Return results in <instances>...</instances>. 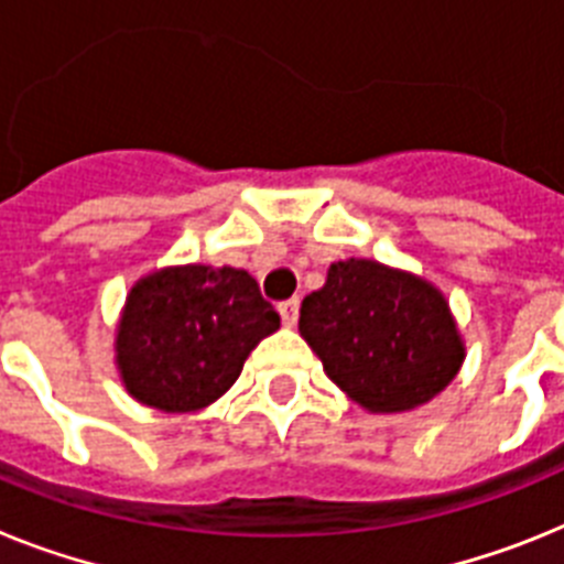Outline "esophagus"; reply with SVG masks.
I'll return each mask as SVG.
<instances>
[{
	"mask_svg": "<svg viewBox=\"0 0 564 564\" xmlns=\"http://www.w3.org/2000/svg\"><path fill=\"white\" fill-rule=\"evenodd\" d=\"M278 312H281L283 326H295L297 315H301V301H297V297H292V301H283L281 306H278Z\"/></svg>",
	"mask_w": 564,
	"mask_h": 564,
	"instance_id": "34e87169",
	"label": "esophagus"
}]
</instances>
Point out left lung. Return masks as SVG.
I'll return each instance as SVG.
<instances>
[{"label": "left lung", "instance_id": "8db88e82", "mask_svg": "<svg viewBox=\"0 0 564 564\" xmlns=\"http://www.w3.org/2000/svg\"><path fill=\"white\" fill-rule=\"evenodd\" d=\"M297 329L332 383L375 414L429 403L465 360L443 292L371 258L332 263L326 283L303 297Z\"/></svg>", "mask_w": 564, "mask_h": 564}]
</instances>
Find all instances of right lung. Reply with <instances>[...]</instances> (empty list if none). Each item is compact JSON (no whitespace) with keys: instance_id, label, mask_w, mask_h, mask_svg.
<instances>
[{"instance_id":"obj_1","label":"right lung","mask_w":564,"mask_h":564,"mask_svg":"<svg viewBox=\"0 0 564 564\" xmlns=\"http://www.w3.org/2000/svg\"><path fill=\"white\" fill-rule=\"evenodd\" d=\"M278 329L281 317L243 269L161 267L127 292L116 369L141 405L187 414L227 394L254 346Z\"/></svg>"}]
</instances>
